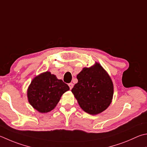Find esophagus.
I'll use <instances>...</instances> for the list:
<instances>
[{
    "label": "esophagus",
    "instance_id": "esophagus-1",
    "mask_svg": "<svg viewBox=\"0 0 147 147\" xmlns=\"http://www.w3.org/2000/svg\"><path fill=\"white\" fill-rule=\"evenodd\" d=\"M73 83H70V84H69V88H70V89H71L73 87Z\"/></svg>",
    "mask_w": 147,
    "mask_h": 147
}]
</instances>
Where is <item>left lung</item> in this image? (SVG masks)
I'll use <instances>...</instances> for the list:
<instances>
[{
	"label": "left lung",
	"instance_id": "1",
	"mask_svg": "<svg viewBox=\"0 0 147 147\" xmlns=\"http://www.w3.org/2000/svg\"><path fill=\"white\" fill-rule=\"evenodd\" d=\"M78 83L72 89L79 105L91 115L102 113L111 105L114 85L111 76L98 62L84 67L77 74Z\"/></svg>",
	"mask_w": 147,
	"mask_h": 147
}]
</instances>
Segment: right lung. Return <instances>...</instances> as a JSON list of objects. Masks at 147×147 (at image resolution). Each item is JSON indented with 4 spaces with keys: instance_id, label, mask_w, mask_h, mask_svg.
<instances>
[{
    "instance_id": "1",
    "label": "right lung",
    "mask_w": 147,
    "mask_h": 147,
    "mask_svg": "<svg viewBox=\"0 0 147 147\" xmlns=\"http://www.w3.org/2000/svg\"><path fill=\"white\" fill-rule=\"evenodd\" d=\"M69 87L49 71L42 73L32 80L27 90L28 101L40 113L53 110Z\"/></svg>"
}]
</instances>
